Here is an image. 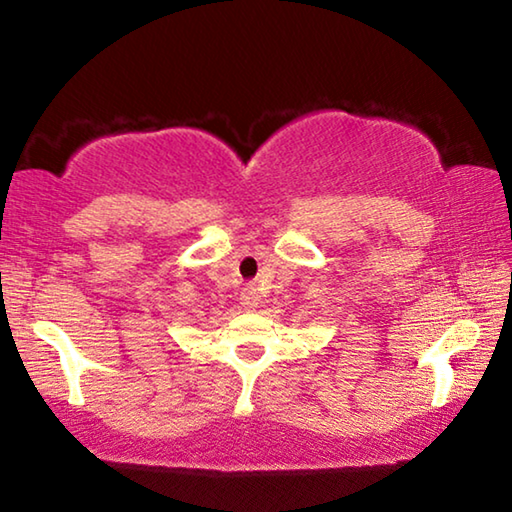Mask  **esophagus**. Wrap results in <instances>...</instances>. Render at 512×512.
<instances>
[{"mask_svg":"<svg viewBox=\"0 0 512 512\" xmlns=\"http://www.w3.org/2000/svg\"><path fill=\"white\" fill-rule=\"evenodd\" d=\"M241 305L244 307H248V309H255L257 305H259V293H257V289H246L244 291V296H241Z\"/></svg>","mask_w":512,"mask_h":512,"instance_id":"34e87169","label":"esophagus"}]
</instances>
